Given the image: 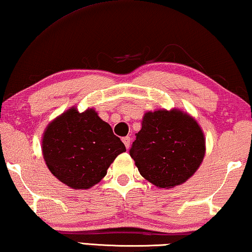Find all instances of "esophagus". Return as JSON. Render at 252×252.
<instances>
[{
	"mask_svg": "<svg viewBox=\"0 0 252 252\" xmlns=\"http://www.w3.org/2000/svg\"><path fill=\"white\" fill-rule=\"evenodd\" d=\"M130 137H125V138H122V141H123V144L126 145V149H129V147H130Z\"/></svg>",
	"mask_w": 252,
	"mask_h": 252,
	"instance_id": "1",
	"label": "esophagus"
}]
</instances>
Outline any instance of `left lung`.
Returning a JSON list of instances; mask_svg holds the SVG:
<instances>
[{"label": "left lung", "mask_w": 252, "mask_h": 252, "mask_svg": "<svg viewBox=\"0 0 252 252\" xmlns=\"http://www.w3.org/2000/svg\"><path fill=\"white\" fill-rule=\"evenodd\" d=\"M130 156L146 180L170 189L198 170L205 156L204 133L191 116L179 110L148 112Z\"/></svg>", "instance_id": "left-lung-1"}]
</instances>
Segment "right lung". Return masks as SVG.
I'll list each match as a JSON object with an SVG mask.
<instances>
[{
	"mask_svg": "<svg viewBox=\"0 0 252 252\" xmlns=\"http://www.w3.org/2000/svg\"><path fill=\"white\" fill-rule=\"evenodd\" d=\"M126 146L95 110L70 108L50 123L43 138L48 170L73 189H89L107 173Z\"/></svg>",
	"mask_w": 252,
	"mask_h": 252,
	"instance_id": "right-lung-1",
	"label": "right lung"
}]
</instances>
